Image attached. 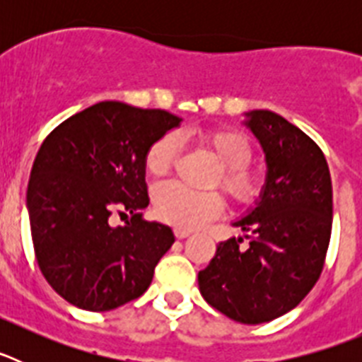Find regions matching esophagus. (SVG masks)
Instances as JSON below:
<instances>
[{
  "instance_id": "obj_1",
  "label": "esophagus",
  "mask_w": 362,
  "mask_h": 362,
  "mask_svg": "<svg viewBox=\"0 0 362 362\" xmlns=\"http://www.w3.org/2000/svg\"><path fill=\"white\" fill-rule=\"evenodd\" d=\"M190 235V232L188 230H183V228H175V238L177 239H185Z\"/></svg>"
}]
</instances>
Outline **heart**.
Segmentation results:
<instances>
[{
    "label": "heart",
    "instance_id": "1",
    "mask_svg": "<svg viewBox=\"0 0 362 362\" xmlns=\"http://www.w3.org/2000/svg\"><path fill=\"white\" fill-rule=\"evenodd\" d=\"M203 143L221 165L217 183L235 201L248 203L259 190V179L248 168L252 145L238 130H214L204 134ZM179 139L165 134L146 150L145 168L150 175H165L174 165ZM223 209V201L216 192H194L179 183H165L153 192V210L163 221L179 228H194L212 219Z\"/></svg>",
    "mask_w": 362,
    "mask_h": 362
}]
</instances>
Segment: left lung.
<instances>
[{"instance_id": "8db88e82", "label": "left lung", "mask_w": 362, "mask_h": 362, "mask_svg": "<svg viewBox=\"0 0 362 362\" xmlns=\"http://www.w3.org/2000/svg\"><path fill=\"white\" fill-rule=\"evenodd\" d=\"M264 153L259 199L232 221L250 239L219 243L199 272L204 300L243 325H261L296 308L321 276L332 233V179L325 153L296 124L270 110L245 112Z\"/></svg>"}]
</instances>
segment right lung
Segmentation results:
<instances>
[{"instance_id":"right-lung-1","label":"right lung","mask_w":362,"mask_h":362,"mask_svg":"<svg viewBox=\"0 0 362 362\" xmlns=\"http://www.w3.org/2000/svg\"><path fill=\"white\" fill-rule=\"evenodd\" d=\"M166 110L101 101L49 134L32 165L27 210L45 279L70 305L108 312L137 299L170 250V226L141 219L145 156L177 129ZM117 215L131 216L112 226Z\"/></svg>"}]
</instances>
